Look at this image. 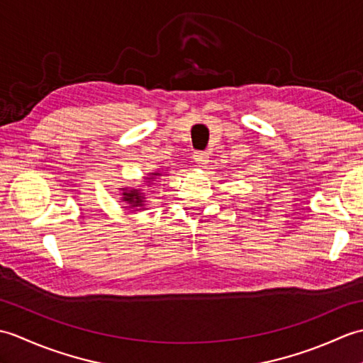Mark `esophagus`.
Instances as JSON below:
<instances>
[{
	"mask_svg": "<svg viewBox=\"0 0 363 363\" xmlns=\"http://www.w3.org/2000/svg\"><path fill=\"white\" fill-rule=\"evenodd\" d=\"M194 159H195V162H196V165L201 167V168H206L207 164H209V154L203 152V151L195 152V154H194Z\"/></svg>",
	"mask_w": 363,
	"mask_h": 363,
	"instance_id": "34e87169",
	"label": "esophagus"
}]
</instances>
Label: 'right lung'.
<instances>
[{
  "mask_svg": "<svg viewBox=\"0 0 363 363\" xmlns=\"http://www.w3.org/2000/svg\"><path fill=\"white\" fill-rule=\"evenodd\" d=\"M167 172H168V169L157 168V169H154V172L143 176L145 181L138 187H121V189H118V191H121V194H120L121 201L126 203L129 209H134V212L146 211V195H148V194L145 191V187H152L154 181H156L159 176H164Z\"/></svg>",
  "mask_w": 363,
  "mask_h": 363,
  "instance_id": "add662e5",
  "label": "right lung"
}]
</instances>
